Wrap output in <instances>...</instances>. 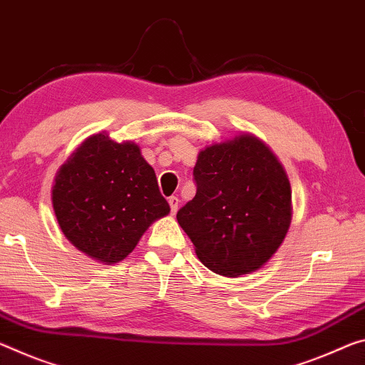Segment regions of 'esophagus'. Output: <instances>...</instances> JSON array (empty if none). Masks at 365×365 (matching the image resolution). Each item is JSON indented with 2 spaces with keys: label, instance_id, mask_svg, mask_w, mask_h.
Segmentation results:
<instances>
[{
  "label": "esophagus",
  "instance_id": "obj_1",
  "mask_svg": "<svg viewBox=\"0 0 365 365\" xmlns=\"http://www.w3.org/2000/svg\"><path fill=\"white\" fill-rule=\"evenodd\" d=\"M178 203H180V201H178L177 196H170V198H169V205H170L172 214H175V212L178 211Z\"/></svg>",
  "mask_w": 365,
  "mask_h": 365
}]
</instances>
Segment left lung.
<instances>
[{
  "instance_id": "1",
  "label": "left lung",
  "mask_w": 365,
  "mask_h": 365,
  "mask_svg": "<svg viewBox=\"0 0 365 365\" xmlns=\"http://www.w3.org/2000/svg\"><path fill=\"white\" fill-rule=\"evenodd\" d=\"M196 195L177 212L196 257L216 274L255 273L277 252L291 225L292 195L284 167L250 133L201 149Z\"/></svg>"
}]
</instances>
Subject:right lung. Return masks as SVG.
Returning <instances> with one entry per match:
<instances>
[{"label": "right lung", "mask_w": 365, "mask_h": 365, "mask_svg": "<svg viewBox=\"0 0 365 365\" xmlns=\"http://www.w3.org/2000/svg\"><path fill=\"white\" fill-rule=\"evenodd\" d=\"M51 205L66 239L106 264L128 257L149 225L170 212L140 146L106 131L86 138L58 169Z\"/></svg>", "instance_id": "add662e5"}]
</instances>
